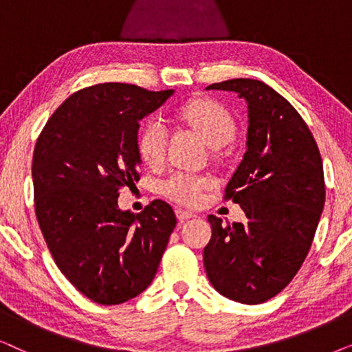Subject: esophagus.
<instances>
[{
    "mask_svg": "<svg viewBox=\"0 0 352 352\" xmlns=\"http://www.w3.org/2000/svg\"><path fill=\"white\" fill-rule=\"evenodd\" d=\"M194 213H192V211H187V210H181V208H177L176 210V218H177V221H186V219H190V218H194Z\"/></svg>",
    "mask_w": 352,
    "mask_h": 352,
    "instance_id": "1",
    "label": "esophagus"
}]
</instances>
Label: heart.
I'll use <instances>...</instances> for the list:
<instances>
[{"label":"heart","mask_w":352,"mask_h":352,"mask_svg":"<svg viewBox=\"0 0 352 352\" xmlns=\"http://www.w3.org/2000/svg\"><path fill=\"white\" fill-rule=\"evenodd\" d=\"M177 120L195 129L208 146L218 148L232 141L237 133V123L232 113L218 100L201 98L187 102L177 110ZM166 129L160 120L152 118L138 134V153L146 165L157 168L163 165L166 155ZM210 187L206 177L189 173H176L163 182L162 192L166 199L179 205L195 206Z\"/></svg>","instance_id":"heart-1"}]
</instances>
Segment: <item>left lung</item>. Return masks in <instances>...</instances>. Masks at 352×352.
I'll list each match as a JSON object with an SVG mask.
<instances>
[{"label": "left lung", "instance_id": "8db88e82", "mask_svg": "<svg viewBox=\"0 0 352 352\" xmlns=\"http://www.w3.org/2000/svg\"><path fill=\"white\" fill-rule=\"evenodd\" d=\"M206 89L235 91L248 104L247 152L224 189L247 223L210 214L204 264L211 285L243 305L280 293L309 253L325 204L324 165L296 109L263 81L226 80Z\"/></svg>", "mask_w": 352, "mask_h": 352}]
</instances>
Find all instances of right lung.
<instances>
[{
  "label": "right lung",
  "instance_id": "add662e5",
  "mask_svg": "<svg viewBox=\"0 0 352 352\" xmlns=\"http://www.w3.org/2000/svg\"><path fill=\"white\" fill-rule=\"evenodd\" d=\"M171 94L89 86L67 98L36 139L32 176L43 237L60 272L98 305H120L151 285L176 226L163 200L138 214L118 208L120 190L141 179L139 120Z\"/></svg>",
  "mask_w": 352,
  "mask_h": 352
}]
</instances>
